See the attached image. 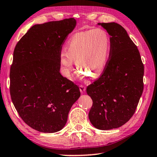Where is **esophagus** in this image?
Masks as SVG:
<instances>
[{"label": "esophagus", "mask_w": 157, "mask_h": 157, "mask_svg": "<svg viewBox=\"0 0 157 157\" xmlns=\"http://www.w3.org/2000/svg\"><path fill=\"white\" fill-rule=\"evenodd\" d=\"M79 89H80V91H81V92L82 93H82H84L85 91V90H86V87H85L84 85H80Z\"/></svg>", "instance_id": "obj_1"}]
</instances>
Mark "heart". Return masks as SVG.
I'll list each match as a JSON object with an SVG mask.
<instances>
[{"instance_id":"obj_1","label":"heart","mask_w":157,"mask_h":157,"mask_svg":"<svg viewBox=\"0 0 157 157\" xmlns=\"http://www.w3.org/2000/svg\"><path fill=\"white\" fill-rule=\"evenodd\" d=\"M110 50V36L102 28L76 33L67 43L66 52L60 53L63 73L66 76H70L75 60L82 75H100L106 65Z\"/></svg>"}]
</instances>
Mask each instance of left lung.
I'll return each instance as SVG.
<instances>
[{
    "mask_svg": "<svg viewBox=\"0 0 157 157\" xmlns=\"http://www.w3.org/2000/svg\"><path fill=\"white\" fill-rule=\"evenodd\" d=\"M98 25L110 34V50L100 76L87 87L93 101L89 119L97 129L109 130L123 125L135 113L144 89V67L123 26L114 22Z\"/></svg>",
    "mask_w": 157,
    "mask_h": 157,
    "instance_id": "obj_1",
    "label": "left lung"
}]
</instances>
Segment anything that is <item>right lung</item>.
I'll return each mask as SVG.
<instances>
[{
	"label": "right lung",
	"mask_w": 157,
	"mask_h": 157,
	"mask_svg": "<svg viewBox=\"0 0 157 157\" xmlns=\"http://www.w3.org/2000/svg\"><path fill=\"white\" fill-rule=\"evenodd\" d=\"M75 25L74 18L34 25L15 47L11 100L21 119L40 132L62 129L81 95L78 85L59 72L62 45Z\"/></svg>",
	"instance_id": "right-lung-1"
}]
</instances>
